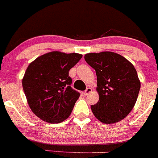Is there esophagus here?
Wrapping results in <instances>:
<instances>
[{"label": "esophagus", "mask_w": 158, "mask_h": 158, "mask_svg": "<svg viewBox=\"0 0 158 158\" xmlns=\"http://www.w3.org/2000/svg\"><path fill=\"white\" fill-rule=\"evenodd\" d=\"M91 92H92V89L90 88V87H88V88H87L83 92V95L84 96H87V95H88L89 93H91Z\"/></svg>", "instance_id": "esophagus-1"}]
</instances>
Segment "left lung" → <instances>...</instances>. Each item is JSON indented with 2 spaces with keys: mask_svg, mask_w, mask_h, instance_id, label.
Wrapping results in <instances>:
<instances>
[{
  "mask_svg": "<svg viewBox=\"0 0 158 158\" xmlns=\"http://www.w3.org/2000/svg\"><path fill=\"white\" fill-rule=\"evenodd\" d=\"M85 60L96 71L99 99L91 106L99 121L113 123L123 120L134 108L140 82L134 65L111 52L89 53Z\"/></svg>",
  "mask_w": 158,
  "mask_h": 158,
  "instance_id": "obj_1",
  "label": "left lung"
}]
</instances>
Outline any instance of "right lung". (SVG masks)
<instances>
[{"mask_svg":"<svg viewBox=\"0 0 158 158\" xmlns=\"http://www.w3.org/2000/svg\"><path fill=\"white\" fill-rule=\"evenodd\" d=\"M82 57L78 53L52 52L28 65L22 86L27 103L38 117L58 123L69 116L80 93L71 87L69 71Z\"/></svg>","mask_w":158,"mask_h":158,"instance_id":"add662e5","label":"right lung"}]
</instances>
